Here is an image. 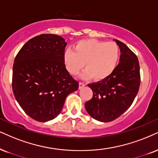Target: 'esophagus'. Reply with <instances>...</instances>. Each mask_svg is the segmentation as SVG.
Listing matches in <instances>:
<instances>
[{"mask_svg":"<svg viewBox=\"0 0 158 158\" xmlns=\"http://www.w3.org/2000/svg\"><path fill=\"white\" fill-rule=\"evenodd\" d=\"M85 85V84L84 83H83V82H80L79 83V89H82L83 87H84Z\"/></svg>","mask_w":158,"mask_h":158,"instance_id":"esophagus-1","label":"esophagus"}]
</instances>
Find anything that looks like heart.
I'll return each instance as SVG.
<instances>
[{"label":"heart","mask_w":158,"mask_h":158,"mask_svg":"<svg viewBox=\"0 0 158 158\" xmlns=\"http://www.w3.org/2000/svg\"><path fill=\"white\" fill-rule=\"evenodd\" d=\"M120 58V49L114 42L96 40L77 42L74 50L67 49L64 53V63L71 75H75L84 67V78L94 77L96 81L107 78L116 69Z\"/></svg>","instance_id":"b5f03b06"}]
</instances>
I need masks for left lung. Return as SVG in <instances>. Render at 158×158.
I'll list each match as a JSON object with an SVG mask.
<instances>
[{
	"instance_id": "8db88e82",
	"label": "left lung",
	"mask_w": 158,
	"mask_h": 158,
	"mask_svg": "<svg viewBox=\"0 0 158 158\" xmlns=\"http://www.w3.org/2000/svg\"><path fill=\"white\" fill-rule=\"evenodd\" d=\"M115 41L120 48L119 64L107 78L88 84L93 91V97L85 103L91 117L102 122L114 121L130 108L141 83L137 56L123 42Z\"/></svg>"
}]
</instances>
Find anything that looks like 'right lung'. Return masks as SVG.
Masks as SVG:
<instances>
[{
    "label": "right lung",
    "mask_w": 158,
    "mask_h": 158,
    "mask_svg": "<svg viewBox=\"0 0 158 158\" xmlns=\"http://www.w3.org/2000/svg\"><path fill=\"white\" fill-rule=\"evenodd\" d=\"M67 43L56 34L31 39L15 58L12 90L25 114L44 122L60 114L66 98L78 89L64 63Z\"/></svg>",
    "instance_id": "1"
}]
</instances>
